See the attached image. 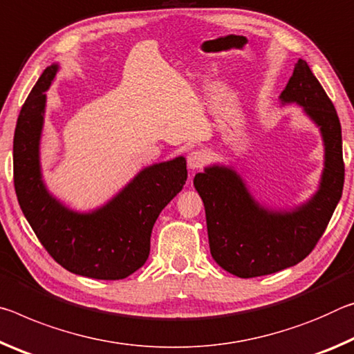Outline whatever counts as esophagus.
<instances>
[{"label":"esophagus","instance_id":"1","mask_svg":"<svg viewBox=\"0 0 354 354\" xmlns=\"http://www.w3.org/2000/svg\"><path fill=\"white\" fill-rule=\"evenodd\" d=\"M188 167L191 171H198L201 167H204L207 161V155L202 152V150H193V152L188 153Z\"/></svg>","mask_w":354,"mask_h":354}]
</instances>
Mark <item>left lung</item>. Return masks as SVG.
I'll list each match as a JSON object with an SVG mask.
<instances>
[{
  "instance_id": "8db88e82",
  "label": "left lung",
  "mask_w": 354,
  "mask_h": 354,
  "mask_svg": "<svg viewBox=\"0 0 354 354\" xmlns=\"http://www.w3.org/2000/svg\"><path fill=\"white\" fill-rule=\"evenodd\" d=\"M282 105L297 103L322 133L324 167L318 189L293 210H273L254 199L234 167L213 165L196 174L194 187L204 201L208 243L215 262L239 277L276 273L299 263L315 248L344 189L342 129L333 102L308 62L298 59L279 95Z\"/></svg>"
}]
</instances>
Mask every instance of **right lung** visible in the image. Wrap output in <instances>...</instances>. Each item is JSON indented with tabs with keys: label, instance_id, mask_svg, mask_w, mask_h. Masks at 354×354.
I'll return each mask as SVG.
<instances>
[{
	"label": "right lung",
	"instance_id": "add662e5",
	"mask_svg": "<svg viewBox=\"0 0 354 354\" xmlns=\"http://www.w3.org/2000/svg\"><path fill=\"white\" fill-rule=\"evenodd\" d=\"M59 66L40 75L17 120L14 185L23 215L39 241L71 273L118 281L146 263L150 234L161 210L187 182L183 156L144 167L111 201L88 213L73 212L46 189L40 171V136L46 94Z\"/></svg>",
	"mask_w": 354,
	"mask_h": 354
}]
</instances>
